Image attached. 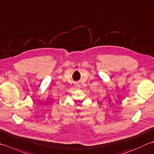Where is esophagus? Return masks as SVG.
<instances>
[{
  "instance_id": "34e87169",
  "label": "esophagus",
  "mask_w": 154,
  "mask_h": 154,
  "mask_svg": "<svg viewBox=\"0 0 154 154\" xmlns=\"http://www.w3.org/2000/svg\"><path fill=\"white\" fill-rule=\"evenodd\" d=\"M75 86H76V87H79V84H75Z\"/></svg>"
}]
</instances>
